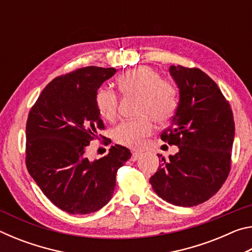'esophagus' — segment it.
<instances>
[{
	"instance_id": "esophagus-1",
	"label": "esophagus",
	"mask_w": 252,
	"mask_h": 252,
	"mask_svg": "<svg viewBox=\"0 0 252 252\" xmlns=\"http://www.w3.org/2000/svg\"><path fill=\"white\" fill-rule=\"evenodd\" d=\"M141 155H142L141 152H133V153H132L131 160H132V161H135V160H138V158L141 157Z\"/></svg>"
}]
</instances>
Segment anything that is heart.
Returning a JSON list of instances; mask_svg holds the SVG:
<instances>
[{
    "instance_id": "obj_1",
    "label": "heart",
    "mask_w": 252,
    "mask_h": 252,
    "mask_svg": "<svg viewBox=\"0 0 252 252\" xmlns=\"http://www.w3.org/2000/svg\"><path fill=\"white\" fill-rule=\"evenodd\" d=\"M118 87L123 94L138 95L136 113L139 118L122 122L114 130V139L122 146L140 148L153 130V120L167 122L177 108V90L167 80L160 79L157 71L140 66L119 76ZM95 104L101 117L114 121L118 117L119 97L109 88H101L95 95Z\"/></svg>"
}]
</instances>
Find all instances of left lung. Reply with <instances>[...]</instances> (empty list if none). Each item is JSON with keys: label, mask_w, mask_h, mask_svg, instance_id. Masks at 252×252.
<instances>
[{"label": "left lung", "mask_w": 252, "mask_h": 252, "mask_svg": "<svg viewBox=\"0 0 252 252\" xmlns=\"http://www.w3.org/2000/svg\"><path fill=\"white\" fill-rule=\"evenodd\" d=\"M169 72L179 89V103L161 139L179 151L169 160L162 157L150 183L164 201L193 207L218 192L228 178L233 114L218 85L201 70L171 65Z\"/></svg>", "instance_id": "8db88e82"}]
</instances>
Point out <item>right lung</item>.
Here are the masks:
<instances>
[{
  "label": "right lung",
  "mask_w": 252,
  "mask_h": 252,
  "mask_svg": "<svg viewBox=\"0 0 252 252\" xmlns=\"http://www.w3.org/2000/svg\"><path fill=\"white\" fill-rule=\"evenodd\" d=\"M114 67H81L46 85L29 113L27 168L54 206L70 215H88L112 198L118 169L131 158L127 148L89 160L85 151L103 130L95 95Z\"/></svg>",
  "instance_id": "obj_1"
}]
</instances>
